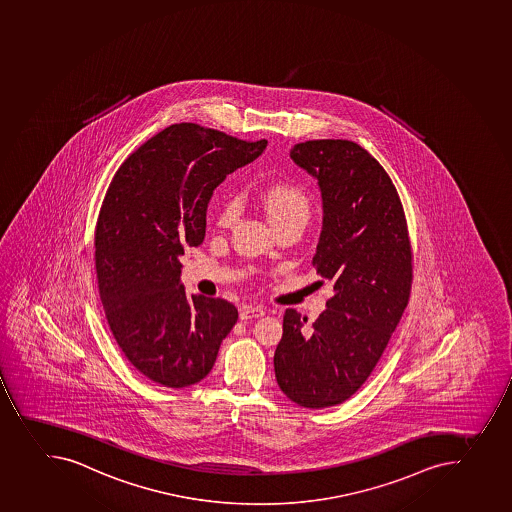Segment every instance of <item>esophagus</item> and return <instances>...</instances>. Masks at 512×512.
<instances>
[{"instance_id":"34e87169","label":"esophagus","mask_w":512,"mask_h":512,"mask_svg":"<svg viewBox=\"0 0 512 512\" xmlns=\"http://www.w3.org/2000/svg\"><path fill=\"white\" fill-rule=\"evenodd\" d=\"M265 315V308L263 307H242L240 308V320L247 322V320H257V318Z\"/></svg>"}]
</instances>
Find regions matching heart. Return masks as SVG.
Masks as SVG:
<instances>
[{
	"label": "heart",
	"instance_id": "obj_1",
	"mask_svg": "<svg viewBox=\"0 0 512 512\" xmlns=\"http://www.w3.org/2000/svg\"><path fill=\"white\" fill-rule=\"evenodd\" d=\"M262 204L267 210L268 219L273 225L285 224L292 220L307 222L310 217V202L300 187L287 182H275L263 190ZM240 214L239 199L224 200L217 214L220 227H230Z\"/></svg>",
	"mask_w": 512,
	"mask_h": 512
}]
</instances>
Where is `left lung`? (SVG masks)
Returning <instances> with one entry per match:
<instances>
[{"label":"left lung","instance_id":"left-lung-1","mask_svg":"<svg viewBox=\"0 0 512 512\" xmlns=\"http://www.w3.org/2000/svg\"><path fill=\"white\" fill-rule=\"evenodd\" d=\"M290 157L322 192L313 267L333 297L313 323L288 308L273 366L288 400L322 409L351 398L375 370L408 305L413 254L400 195L370 152L318 139L295 144Z\"/></svg>","mask_w":512,"mask_h":512}]
</instances>
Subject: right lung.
<instances>
[{"label": "right lung", "instance_id": "add662e5", "mask_svg": "<svg viewBox=\"0 0 512 512\" xmlns=\"http://www.w3.org/2000/svg\"><path fill=\"white\" fill-rule=\"evenodd\" d=\"M265 147V139L172 124L132 152L109 185L94 237L99 295L122 353L157 385L204 380L237 323L227 300L185 295L179 257L204 242L215 187Z\"/></svg>", "mask_w": 512, "mask_h": 512}]
</instances>
